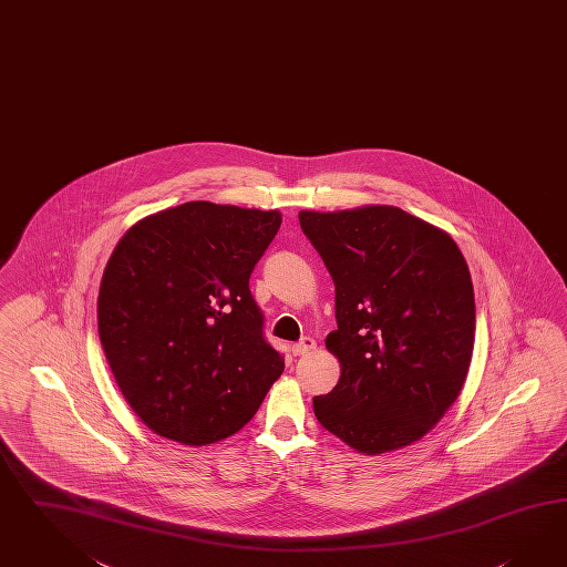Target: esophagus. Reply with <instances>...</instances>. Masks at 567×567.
<instances>
[{
  "label": "esophagus",
  "mask_w": 567,
  "mask_h": 567,
  "mask_svg": "<svg viewBox=\"0 0 567 567\" xmlns=\"http://www.w3.org/2000/svg\"><path fill=\"white\" fill-rule=\"evenodd\" d=\"M316 340L313 338L306 337L301 342H297V344H292V354L295 357H303V354H309V352L316 351Z\"/></svg>",
  "instance_id": "34e87169"
}]
</instances>
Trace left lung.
<instances>
[{
    "instance_id": "obj_1",
    "label": "left lung",
    "mask_w": 567,
    "mask_h": 567,
    "mask_svg": "<svg viewBox=\"0 0 567 567\" xmlns=\"http://www.w3.org/2000/svg\"><path fill=\"white\" fill-rule=\"evenodd\" d=\"M337 289L326 349L340 361L313 399L323 429L375 456L419 442L456 402L475 347V292L456 241L396 206L299 213Z\"/></svg>"
}]
</instances>
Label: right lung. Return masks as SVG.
<instances>
[{"mask_svg": "<svg viewBox=\"0 0 567 567\" xmlns=\"http://www.w3.org/2000/svg\"><path fill=\"white\" fill-rule=\"evenodd\" d=\"M280 223L278 210L198 199L142 218L115 245L99 337L123 399L156 435L220 442L280 378L285 359L249 291Z\"/></svg>", "mask_w": 567, "mask_h": 567, "instance_id": "add662e5", "label": "right lung"}]
</instances>
